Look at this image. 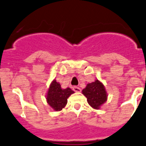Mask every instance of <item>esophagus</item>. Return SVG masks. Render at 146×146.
Masks as SVG:
<instances>
[{
	"label": "esophagus",
	"mask_w": 146,
	"mask_h": 146,
	"mask_svg": "<svg viewBox=\"0 0 146 146\" xmlns=\"http://www.w3.org/2000/svg\"><path fill=\"white\" fill-rule=\"evenodd\" d=\"M73 90H74L75 92H80L81 91L80 88H79V87H77V86L73 87Z\"/></svg>",
	"instance_id": "34e87169"
}]
</instances>
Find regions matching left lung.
Instances as JSON below:
<instances>
[{
    "label": "left lung",
    "mask_w": 146,
    "mask_h": 146,
    "mask_svg": "<svg viewBox=\"0 0 146 146\" xmlns=\"http://www.w3.org/2000/svg\"><path fill=\"white\" fill-rule=\"evenodd\" d=\"M82 94L86 96L88 104L94 109H99L107 101V93L103 84L99 80L87 84L82 90Z\"/></svg>",
    "instance_id": "8db88e82"
}]
</instances>
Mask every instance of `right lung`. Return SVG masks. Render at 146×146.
Segmentation results:
<instances>
[{
	"mask_svg": "<svg viewBox=\"0 0 146 146\" xmlns=\"http://www.w3.org/2000/svg\"><path fill=\"white\" fill-rule=\"evenodd\" d=\"M73 93L74 91L70 88L62 89L61 84L53 80L46 94V102L54 111H61L67 105V98Z\"/></svg>",
	"mask_w": 146,
	"mask_h": 146,
	"instance_id": "right-lung-1",
	"label": "right lung"
}]
</instances>
